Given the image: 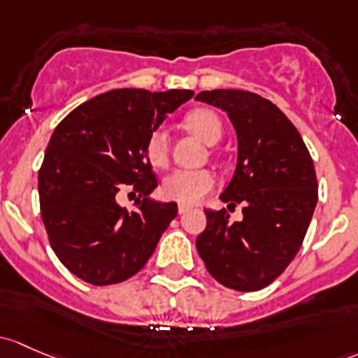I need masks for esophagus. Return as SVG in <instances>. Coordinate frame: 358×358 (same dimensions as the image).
Wrapping results in <instances>:
<instances>
[{"label": "esophagus", "instance_id": "34e87169", "mask_svg": "<svg viewBox=\"0 0 358 358\" xmlns=\"http://www.w3.org/2000/svg\"><path fill=\"white\" fill-rule=\"evenodd\" d=\"M190 209H192L190 206H187V204H180V206H178V213H180V214H185V213H189Z\"/></svg>", "mask_w": 358, "mask_h": 358}]
</instances>
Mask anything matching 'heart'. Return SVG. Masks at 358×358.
Listing matches in <instances>:
<instances>
[{
  "instance_id": "1",
  "label": "heart",
  "mask_w": 358,
  "mask_h": 358,
  "mask_svg": "<svg viewBox=\"0 0 358 358\" xmlns=\"http://www.w3.org/2000/svg\"><path fill=\"white\" fill-rule=\"evenodd\" d=\"M185 125L206 144L220 142L223 135V123L216 113L209 110H195L187 115ZM169 138L164 130H154L148 141V157L154 166H164L168 163ZM216 185V176L209 169H175L164 176L161 194L164 199L182 204H195L208 195Z\"/></svg>"
}]
</instances>
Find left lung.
<instances>
[{
	"mask_svg": "<svg viewBox=\"0 0 358 358\" xmlns=\"http://www.w3.org/2000/svg\"><path fill=\"white\" fill-rule=\"evenodd\" d=\"M228 113L238 154L233 178L220 195L228 209L242 204V221L228 210H206L197 252L227 288L257 292L273 283L300 250L317 204L312 157L285 113L247 90H204L195 97Z\"/></svg>",
	"mask_w": 358,
	"mask_h": 358,
	"instance_id": "1",
	"label": "left lung"
}]
</instances>
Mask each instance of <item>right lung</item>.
Wrapping results in <instances>:
<instances>
[{
	"label": "right lung",
	"instance_id": "add662e5",
	"mask_svg": "<svg viewBox=\"0 0 358 358\" xmlns=\"http://www.w3.org/2000/svg\"><path fill=\"white\" fill-rule=\"evenodd\" d=\"M194 90L116 89L80 104L56 127L39 169L41 216L50 243L75 276L90 285L122 283L156 250L178 206L149 197L157 180L148 141ZM129 185L136 209L117 204Z\"/></svg>",
	"mask_w": 358,
	"mask_h": 358
}]
</instances>
